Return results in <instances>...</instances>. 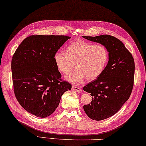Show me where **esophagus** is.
<instances>
[{
  "mask_svg": "<svg viewBox=\"0 0 146 146\" xmlns=\"http://www.w3.org/2000/svg\"><path fill=\"white\" fill-rule=\"evenodd\" d=\"M72 90H73V91L77 92H80L81 91H82V90H81L80 88H79V87L75 86H72Z\"/></svg>",
  "mask_w": 146,
  "mask_h": 146,
  "instance_id": "1",
  "label": "esophagus"
}]
</instances>
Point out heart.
<instances>
[{
	"mask_svg": "<svg viewBox=\"0 0 146 146\" xmlns=\"http://www.w3.org/2000/svg\"><path fill=\"white\" fill-rule=\"evenodd\" d=\"M54 60L57 68L70 82L80 84L85 79L93 81L102 75L109 60V52L102 44H94L77 40L67 46L66 52L58 50Z\"/></svg>",
	"mask_w": 146,
	"mask_h": 146,
	"instance_id": "b5f03b06",
	"label": "heart"
}]
</instances>
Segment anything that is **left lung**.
<instances>
[{
    "label": "left lung",
    "mask_w": 146,
    "mask_h": 146,
    "mask_svg": "<svg viewBox=\"0 0 146 146\" xmlns=\"http://www.w3.org/2000/svg\"><path fill=\"white\" fill-rule=\"evenodd\" d=\"M106 47L109 60L102 75L84 87L91 94L92 102L84 109L90 119H108L121 109L129 98L133 88L135 62L131 53L121 40L110 35L83 36Z\"/></svg>",
    "instance_id": "obj_1"
}]
</instances>
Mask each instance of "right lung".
<instances>
[{"label":"right lung","instance_id":"add662e5","mask_svg":"<svg viewBox=\"0 0 146 146\" xmlns=\"http://www.w3.org/2000/svg\"><path fill=\"white\" fill-rule=\"evenodd\" d=\"M71 38L66 36L32 35L23 40L11 60L14 93L20 105L29 113L48 117L59 104L71 84L62 81L54 56Z\"/></svg>","mask_w":146,"mask_h":146}]
</instances>
